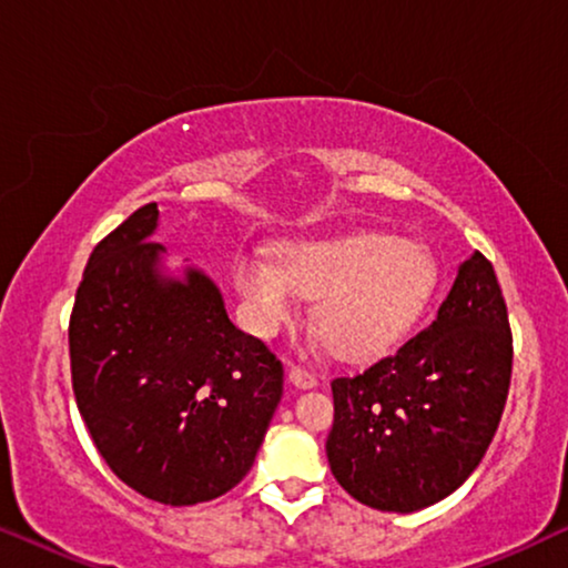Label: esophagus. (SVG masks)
Returning <instances> with one entry per match:
<instances>
[{
	"instance_id": "1",
	"label": "esophagus",
	"mask_w": 568,
	"mask_h": 568,
	"mask_svg": "<svg viewBox=\"0 0 568 568\" xmlns=\"http://www.w3.org/2000/svg\"><path fill=\"white\" fill-rule=\"evenodd\" d=\"M290 379L294 387H300V390H310V387L317 385V377L313 375V372H307L305 367H292Z\"/></svg>"
}]
</instances>
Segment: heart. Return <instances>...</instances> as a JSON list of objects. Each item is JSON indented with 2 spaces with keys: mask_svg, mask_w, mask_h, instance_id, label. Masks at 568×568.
<instances>
[{
  "mask_svg": "<svg viewBox=\"0 0 568 568\" xmlns=\"http://www.w3.org/2000/svg\"><path fill=\"white\" fill-rule=\"evenodd\" d=\"M276 258L247 253L235 282L247 323L274 336L315 297L313 323L341 359H369L406 336L437 292L439 271L429 247L385 232L297 237Z\"/></svg>",
  "mask_w": 568,
  "mask_h": 568,
  "instance_id": "obj_1",
  "label": "heart"
}]
</instances>
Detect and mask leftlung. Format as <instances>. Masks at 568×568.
<instances>
[{"label":"left lung","mask_w":568,"mask_h":568,"mask_svg":"<svg viewBox=\"0 0 568 568\" xmlns=\"http://www.w3.org/2000/svg\"><path fill=\"white\" fill-rule=\"evenodd\" d=\"M511 377L507 302L478 251L437 321L367 369L336 377L331 473L356 501L418 511L460 488L491 445Z\"/></svg>","instance_id":"left-lung-1"}]
</instances>
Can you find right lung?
<instances>
[{"label": "right lung", "instance_id": "right-lung-1", "mask_svg": "<svg viewBox=\"0 0 568 568\" xmlns=\"http://www.w3.org/2000/svg\"><path fill=\"white\" fill-rule=\"evenodd\" d=\"M158 204L100 240L69 321L77 408L115 476L146 499L191 507L253 468L284 367L232 325L220 286L162 271Z\"/></svg>", "mask_w": 568, "mask_h": 568}]
</instances>
